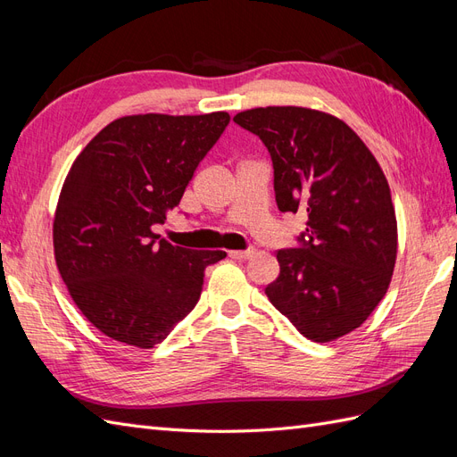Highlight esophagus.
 Listing matches in <instances>:
<instances>
[{"label":"esophagus","mask_w":457,"mask_h":457,"mask_svg":"<svg viewBox=\"0 0 457 457\" xmlns=\"http://www.w3.org/2000/svg\"><path fill=\"white\" fill-rule=\"evenodd\" d=\"M228 255H230L232 259L245 261V259H250V257L253 255V250H232V252H228Z\"/></svg>","instance_id":"1"}]
</instances>
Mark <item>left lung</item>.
I'll return each instance as SVG.
<instances>
[{
    "mask_svg": "<svg viewBox=\"0 0 457 457\" xmlns=\"http://www.w3.org/2000/svg\"><path fill=\"white\" fill-rule=\"evenodd\" d=\"M234 121L267 146L278 210L309 217L299 247L276 253L280 274L267 297L311 341L349 334L379 305L396 261L395 207L378 160L320 110L252 108Z\"/></svg>",
    "mask_w": 457,
    "mask_h": 457,
    "instance_id": "1",
    "label": "left lung"
}]
</instances>
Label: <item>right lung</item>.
Here are the masks:
<instances>
[{"instance_id":"obj_1","label":"right lung","mask_w":457,"mask_h":457,"mask_svg":"<svg viewBox=\"0 0 457 457\" xmlns=\"http://www.w3.org/2000/svg\"><path fill=\"white\" fill-rule=\"evenodd\" d=\"M230 116L139 114L96 133L72 163L53 223L54 259L78 309L104 336L150 349L196 307L204 270L227 257L160 240Z\"/></svg>"}]
</instances>
